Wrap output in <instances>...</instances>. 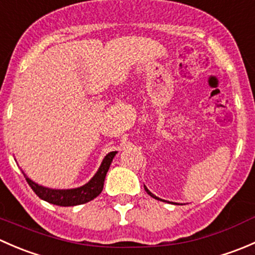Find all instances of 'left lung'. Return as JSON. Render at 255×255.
<instances>
[{
    "label": "left lung",
    "instance_id": "left-lung-1",
    "mask_svg": "<svg viewBox=\"0 0 255 255\" xmlns=\"http://www.w3.org/2000/svg\"><path fill=\"white\" fill-rule=\"evenodd\" d=\"M144 190H145V191H146V194H148V195H150V196H151V197H154V199H156V200H160V199H159V197H156V196H155V195H153V194H151V192H150V191H149V190H148V189H146V186H145V185H144Z\"/></svg>",
    "mask_w": 255,
    "mask_h": 255
}]
</instances>
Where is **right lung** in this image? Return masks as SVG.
Listing matches in <instances>:
<instances>
[{"mask_svg":"<svg viewBox=\"0 0 255 255\" xmlns=\"http://www.w3.org/2000/svg\"><path fill=\"white\" fill-rule=\"evenodd\" d=\"M116 154H117V151H110L104 158L99 170L91 177V180L82 186L75 187V189H49V187L38 185L37 182L32 181L24 173L23 174H24L25 180L32 187L33 191L42 200L49 202V204L58 205V206H76V205L86 204L101 194L102 189H104L105 177H106L107 171H109L110 165H111Z\"/></svg>","mask_w":255,"mask_h":255,"instance_id":"1","label":"right lung"}]
</instances>
